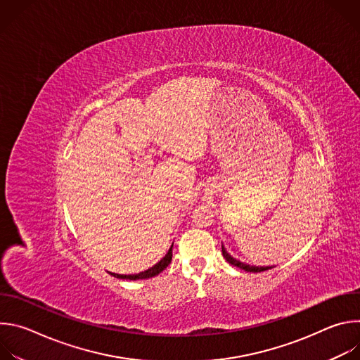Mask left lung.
<instances>
[{"instance_id":"8db88e82","label":"left lung","mask_w":360,"mask_h":360,"mask_svg":"<svg viewBox=\"0 0 360 360\" xmlns=\"http://www.w3.org/2000/svg\"><path fill=\"white\" fill-rule=\"evenodd\" d=\"M222 255H224V258L231 264V265H233V266H236V268H240V269H243V271H246V272H264V271H268V269H271V266H250V265H246V264H243V262H240V261H238V259H235V258H232V256L226 252V249L224 248V245H222Z\"/></svg>"}]
</instances>
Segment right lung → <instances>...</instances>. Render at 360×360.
Listing matches in <instances>:
<instances>
[{"mask_svg": "<svg viewBox=\"0 0 360 360\" xmlns=\"http://www.w3.org/2000/svg\"><path fill=\"white\" fill-rule=\"evenodd\" d=\"M172 261V246L169 248L168 253L164 256V258L157 264L153 265L152 268L143 271V272H139L136 275H118V274H111L112 276L118 278V279H129V281H136V279H148V278H152V276H157L158 274H161Z\"/></svg>", "mask_w": 360, "mask_h": 360, "instance_id": "add662e5", "label": "right lung"}]
</instances>
